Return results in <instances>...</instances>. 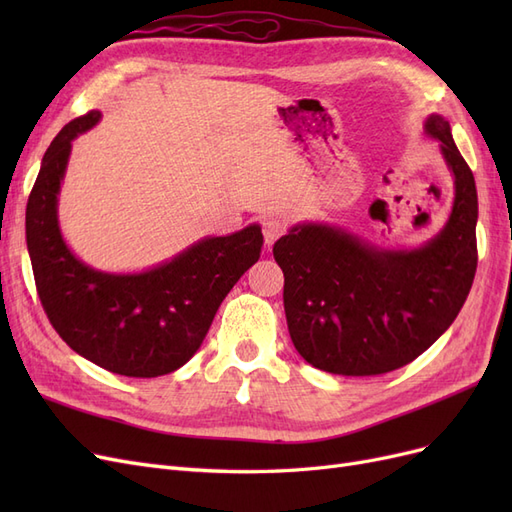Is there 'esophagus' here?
Listing matches in <instances>:
<instances>
[{
	"mask_svg": "<svg viewBox=\"0 0 512 512\" xmlns=\"http://www.w3.org/2000/svg\"><path fill=\"white\" fill-rule=\"evenodd\" d=\"M286 232V222L282 218H265L262 220V235H265L267 247H271Z\"/></svg>",
	"mask_w": 512,
	"mask_h": 512,
	"instance_id": "esophagus-1",
	"label": "esophagus"
}]
</instances>
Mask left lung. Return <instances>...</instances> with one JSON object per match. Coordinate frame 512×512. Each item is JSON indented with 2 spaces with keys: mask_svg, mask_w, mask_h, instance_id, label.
Wrapping results in <instances>:
<instances>
[{
  "mask_svg": "<svg viewBox=\"0 0 512 512\" xmlns=\"http://www.w3.org/2000/svg\"><path fill=\"white\" fill-rule=\"evenodd\" d=\"M455 183L453 209L436 237L384 250L348 230L305 222L277 239L290 339L303 359L339 376H378L412 363L451 327L476 273L478 196L451 123L429 115Z\"/></svg>",
  "mask_w": 512,
  "mask_h": 512,
  "instance_id": "8db88e82",
  "label": "left lung"
}]
</instances>
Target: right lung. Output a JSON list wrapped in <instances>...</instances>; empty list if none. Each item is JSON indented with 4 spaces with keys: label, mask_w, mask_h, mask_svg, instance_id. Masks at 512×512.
I'll use <instances>...</instances> for the list:
<instances>
[{
    "label": "right lung",
    "mask_w": 512,
    "mask_h": 512,
    "mask_svg": "<svg viewBox=\"0 0 512 512\" xmlns=\"http://www.w3.org/2000/svg\"><path fill=\"white\" fill-rule=\"evenodd\" d=\"M70 121L46 149L27 200L25 235L38 297L59 337L83 359L128 378H158L188 363L239 277L260 258L258 224L205 237L141 273L85 265L64 241L57 196L72 141L100 121Z\"/></svg>",
    "instance_id": "1"
}]
</instances>
